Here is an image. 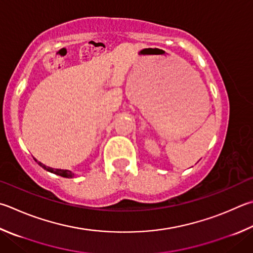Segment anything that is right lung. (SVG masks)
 <instances>
[{"instance_id":"add662e5","label":"right lung","mask_w":253,"mask_h":253,"mask_svg":"<svg viewBox=\"0 0 253 253\" xmlns=\"http://www.w3.org/2000/svg\"><path fill=\"white\" fill-rule=\"evenodd\" d=\"M36 162H38V160H36ZM38 164L40 165L41 167L44 168L45 170H47L49 172H53L55 174H58V176L65 177V178H71V177L74 176V173H73L70 170H64V169H53V168H50V167H46V166H45V165H43L42 163H40V162H38Z\"/></svg>"}]
</instances>
